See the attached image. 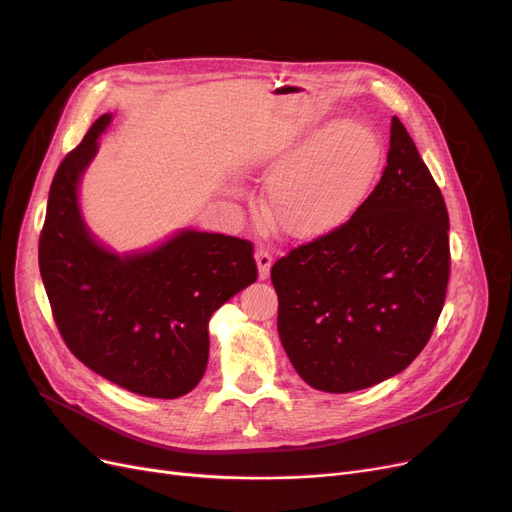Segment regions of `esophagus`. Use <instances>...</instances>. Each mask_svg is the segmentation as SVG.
<instances>
[{
  "label": "esophagus",
  "mask_w": 512,
  "mask_h": 512,
  "mask_svg": "<svg viewBox=\"0 0 512 512\" xmlns=\"http://www.w3.org/2000/svg\"><path fill=\"white\" fill-rule=\"evenodd\" d=\"M254 258H256V265H258V277H260V280H267L271 265H273V254L267 250V247H258Z\"/></svg>",
  "instance_id": "esophagus-1"
}]
</instances>
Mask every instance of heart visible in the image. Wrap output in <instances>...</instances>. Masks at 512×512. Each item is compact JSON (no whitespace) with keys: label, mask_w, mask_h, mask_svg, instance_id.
<instances>
[{"label":"heart","mask_w":512,"mask_h":512,"mask_svg":"<svg viewBox=\"0 0 512 512\" xmlns=\"http://www.w3.org/2000/svg\"><path fill=\"white\" fill-rule=\"evenodd\" d=\"M382 147L376 132L346 119L312 143L275 156L267 183L269 220L297 239L322 237L344 226L363 205L378 175Z\"/></svg>","instance_id":"1"}]
</instances>
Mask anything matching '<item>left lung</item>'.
<instances>
[{
  "label": "left lung",
  "mask_w": 512,
  "mask_h": 512,
  "mask_svg": "<svg viewBox=\"0 0 512 512\" xmlns=\"http://www.w3.org/2000/svg\"><path fill=\"white\" fill-rule=\"evenodd\" d=\"M451 275L444 196L404 123L352 218L275 262L277 331L297 374L350 393L404 371L429 342Z\"/></svg>",
  "instance_id": "1"
}]
</instances>
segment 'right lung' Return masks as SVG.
I'll list each match as a JSON object with an SVG mask.
<instances>
[{
	"label": "right lung",
	"instance_id": "1",
	"mask_svg": "<svg viewBox=\"0 0 512 512\" xmlns=\"http://www.w3.org/2000/svg\"><path fill=\"white\" fill-rule=\"evenodd\" d=\"M108 123L111 115L98 117L57 168L40 232V275L76 359L121 389L175 399L205 374L215 309L256 282L254 245L181 230L141 254L102 247L81 218L76 190Z\"/></svg>",
	"mask_w": 512,
	"mask_h": 512
}]
</instances>
